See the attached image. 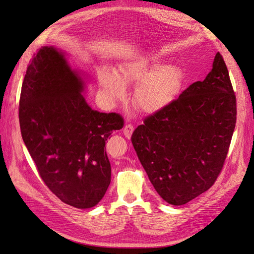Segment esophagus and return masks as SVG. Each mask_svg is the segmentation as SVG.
<instances>
[{
    "mask_svg": "<svg viewBox=\"0 0 254 254\" xmlns=\"http://www.w3.org/2000/svg\"><path fill=\"white\" fill-rule=\"evenodd\" d=\"M133 129L134 128H133V126L131 124H126L125 127H124V130H123V132H124L125 136L129 139V137L131 136V134L133 132Z\"/></svg>",
    "mask_w": 254,
    "mask_h": 254,
    "instance_id": "esophagus-1",
    "label": "esophagus"
}]
</instances>
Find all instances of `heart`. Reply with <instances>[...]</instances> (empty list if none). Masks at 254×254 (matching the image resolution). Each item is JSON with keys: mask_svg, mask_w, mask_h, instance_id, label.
I'll list each match as a JSON object with an SVG mask.
<instances>
[{"mask_svg": "<svg viewBox=\"0 0 254 254\" xmlns=\"http://www.w3.org/2000/svg\"><path fill=\"white\" fill-rule=\"evenodd\" d=\"M182 81L180 68L163 64L155 53L128 59L120 67V73L107 66L97 71L99 89L109 103L120 102L126 97L125 82L139 84L134 101L145 112H157L170 106L178 97Z\"/></svg>", "mask_w": 254, "mask_h": 254, "instance_id": "obj_1", "label": "heart"}]
</instances>
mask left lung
<instances>
[{"label":"left lung","instance_id":"left-lung-1","mask_svg":"<svg viewBox=\"0 0 254 254\" xmlns=\"http://www.w3.org/2000/svg\"><path fill=\"white\" fill-rule=\"evenodd\" d=\"M236 97L219 53L202 81L144 120L131 135L141 164L166 202L182 205L209 190L228 155Z\"/></svg>","mask_w":254,"mask_h":254}]
</instances>
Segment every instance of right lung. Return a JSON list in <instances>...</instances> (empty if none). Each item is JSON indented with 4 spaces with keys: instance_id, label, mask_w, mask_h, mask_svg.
<instances>
[{
    "instance_id": "1",
    "label": "right lung",
    "mask_w": 254,
    "mask_h": 254,
    "mask_svg": "<svg viewBox=\"0 0 254 254\" xmlns=\"http://www.w3.org/2000/svg\"><path fill=\"white\" fill-rule=\"evenodd\" d=\"M82 91V79L64 54L43 47L27 65L19 122L45 186L63 202L89 209L102 200L110 184L105 145L114 130L124 126V119L93 110Z\"/></svg>"
}]
</instances>
